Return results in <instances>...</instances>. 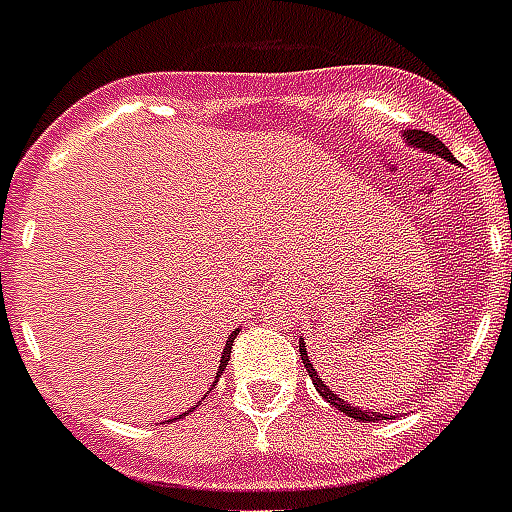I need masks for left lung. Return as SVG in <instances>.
Listing matches in <instances>:
<instances>
[{"label": "left lung", "instance_id": "1", "mask_svg": "<svg viewBox=\"0 0 512 512\" xmlns=\"http://www.w3.org/2000/svg\"><path fill=\"white\" fill-rule=\"evenodd\" d=\"M404 140H407V145L418 147V150H425V153L439 155V158H444V161H449V163L455 161V158H452V153H449V150H447V145H444V142H441L439 137H433V134L420 132V129H410V132H404ZM298 351H301V359H304V367H306V372H309V378H312L314 388L320 391V396H322V399H325V402L333 404L335 410L346 412L349 418L359 420V423H375V420H394V415H380V412L362 410V407H351V404L343 402L341 394L327 386L325 380L320 378V372L314 370L312 359L306 357L304 338H298Z\"/></svg>", "mask_w": 512, "mask_h": 512}]
</instances>
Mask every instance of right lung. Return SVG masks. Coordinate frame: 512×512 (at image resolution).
<instances>
[{"instance_id": "add662e5", "label": "right lung", "mask_w": 512, "mask_h": 512, "mask_svg": "<svg viewBox=\"0 0 512 512\" xmlns=\"http://www.w3.org/2000/svg\"><path fill=\"white\" fill-rule=\"evenodd\" d=\"M240 333V327H237V330H232L230 333V338H227V343H224V349H222V362H219V372H216V380H219V375H222V370L224 367H227V362H230V354H232V343H235V335ZM214 380V383H216ZM195 407H198V404H192L190 410L187 412H182V415H190L192 410H195ZM182 415H177V418H171V420H166V423H174V420H179L182 418Z\"/></svg>"}]
</instances>
